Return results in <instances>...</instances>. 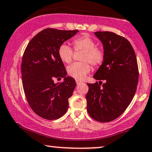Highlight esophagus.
I'll return each mask as SVG.
<instances>
[{"label":"esophagus","mask_w":152,"mask_h":152,"mask_svg":"<svg viewBox=\"0 0 152 152\" xmlns=\"http://www.w3.org/2000/svg\"><path fill=\"white\" fill-rule=\"evenodd\" d=\"M76 83H77V85H79V84H80L81 83H82V82H81V81H80V80H76Z\"/></svg>","instance_id":"34e87169"}]
</instances>
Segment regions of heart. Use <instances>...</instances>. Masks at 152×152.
Segmentation results:
<instances>
[{
	"label": "heart",
	"mask_w": 152,
	"mask_h": 152,
	"mask_svg": "<svg viewBox=\"0 0 152 152\" xmlns=\"http://www.w3.org/2000/svg\"><path fill=\"white\" fill-rule=\"evenodd\" d=\"M72 45L75 50H84L80 58L81 61H83L75 62L70 65L67 68V72L72 77L82 80L91 70L89 62L94 66H98L102 64L104 59V52L102 49L96 47V41L88 35H82L74 38ZM58 55L62 62L69 64L72 61L73 50L68 45L64 43L59 47Z\"/></svg>",
	"instance_id": "heart-1"
}]
</instances>
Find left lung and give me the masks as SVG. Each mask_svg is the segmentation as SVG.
Segmentation results:
<instances>
[{"instance_id":"8db88e82","label":"left lung","mask_w":152,"mask_h":152,"mask_svg":"<svg viewBox=\"0 0 152 152\" xmlns=\"http://www.w3.org/2000/svg\"><path fill=\"white\" fill-rule=\"evenodd\" d=\"M94 34L103 45L104 59L94 78L105 82L102 87L98 82L87 84L86 107L96 121L110 122L122 115L133 100L138 83V67L127 39L109 31Z\"/></svg>"}]
</instances>
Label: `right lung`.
Segmentation results:
<instances>
[{"mask_svg": "<svg viewBox=\"0 0 152 152\" xmlns=\"http://www.w3.org/2000/svg\"><path fill=\"white\" fill-rule=\"evenodd\" d=\"M78 31L44 29L31 39L23 53L21 77L26 98L35 113L45 119H58L68 110L76 82L66 76L58 50ZM61 78L64 82L54 83V78Z\"/></svg>", "mask_w": 152, "mask_h": 152, "instance_id": "1", "label": "right lung"}]
</instances>
